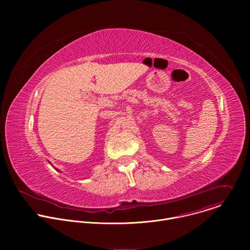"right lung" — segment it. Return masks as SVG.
<instances>
[{
  "label": "right lung",
  "mask_w": 250,
  "mask_h": 250,
  "mask_svg": "<svg viewBox=\"0 0 250 250\" xmlns=\"http://www.w3.org/2000/svg\"><path fill=\"white\" fill-rule=\"evenodd\" d=\"M55 169H56V168H55ZM56 170H58V169H56ZM58 171H59V170H58Z\"/></svg>",
  "instance_id": "1"
}]
</instances>
